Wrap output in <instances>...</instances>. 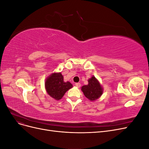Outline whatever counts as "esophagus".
<instances>
[{
  "instance_id": "1",
  "label": "esophagus",
  "mask_w": 149,
  "mask_h": 149,
  "mask_svg": "<svg viewBox=\"0 0 149 149\" xmlns=\"http://www.w3.org/2000/svg\"><path fill=\"white\" fill-rule=\"evenodd\" d=\"M75 85H76L77 87H78V88H79V87L81 86V84H80L79 83H75Z\"/></svg>"
}]
</instances>
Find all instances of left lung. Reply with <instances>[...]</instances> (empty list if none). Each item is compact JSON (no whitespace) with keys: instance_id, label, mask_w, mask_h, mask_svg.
<instances>
[{"instance_id":"obj_1","label":"left lung","mask_w":149,"mask_h":149,"mask_svg":"<svg viewBox=\"0 0 149 149\" xmlns=\"http://www.w3.org/2000/svg\"><path fill=\"white\" fill-rule=\"evenodd\" d=\"M84 96L90 101H94L100 97L102 94V88L100 83L94 76L88 80V84L81 87Z\"/></svg>"}]
</instances>
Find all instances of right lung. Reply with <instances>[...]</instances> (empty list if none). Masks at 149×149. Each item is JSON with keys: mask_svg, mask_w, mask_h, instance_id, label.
Masks as SVG:
<instances>
[{"mask_svg": "<svg viewBox=\"0 0 149 149\" xmlns=\"http://www.w3.org/2000/svg\"><path fill=\"white\" fill-rule=\"evenodd\" d=\"M73 87L70 82H65L61 73H53L45 81V88L48 94L56 100H60L65 93Z\"/></svg>", "mask_w": 149, "mask_h": 149, "instance_id": "obj_1", "label": "right lung"}]
</instances>
